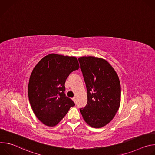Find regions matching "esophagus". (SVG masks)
Instances as JSON below:
<instances>
[{
  "label": "esophagus",
  "instance_id": "1",
  "mask_svg": "<svg viewBox=\"0 0 155 155\" xmlns=\"http://www.w3.org/2000/svg\"><path fill=\"white\" fill-rule=\"evenodd\" d=\"M72 100H73V101L75 103V102H76V98H75V97H73V98H72Z\"/></svg>",
  "mask_w": 155,
  "mask_h": 155
}]
</instances>
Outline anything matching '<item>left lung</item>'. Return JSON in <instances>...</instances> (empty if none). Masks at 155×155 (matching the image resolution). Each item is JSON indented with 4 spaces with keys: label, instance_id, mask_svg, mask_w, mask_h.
I'll return each instance as SVG.
<instances>
[{
    "label": "left lung",
    "instance_id": "8db88e82",
    "mask_svg": "<svg viewBox=\"0 0 155 155\" xmlns=\"http://www.w3.org/2000/svg\"><path fill=\"white\" fill-rule=\"evenodd\" d=\"M87 90V102L80 112L85 122L100 128L114 118L121 102L118 76L106 60L93 56L78 58Z\"/></svg>",
    "mask_w": 155,
    "mask_h": 155
}]
</instances>
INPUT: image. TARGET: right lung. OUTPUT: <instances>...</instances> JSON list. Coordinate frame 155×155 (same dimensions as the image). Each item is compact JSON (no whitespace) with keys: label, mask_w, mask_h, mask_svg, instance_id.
Wrapping results in <instances>:
<instances>
[{"label":"right lung","mask_w":155,"mask_h":155,"mask_svg":"<svg viewBox=\"0 0 155 155\" xmlns=\"http://www.w3.org/2000/svg\"><path fill=\"white\" fill-rule=\"evenodd\" d=\"M78 69L75 57L56 54L43 57L35 66L29 78L28 96L34 114L44 124L56 126L75 105L65 96L64 85L69 74Z\"/></svg>","instance_id":"obj_1"}]
</instances>
